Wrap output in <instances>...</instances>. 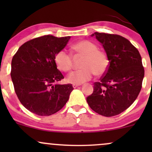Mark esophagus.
Wrapping results in <instances>:
<instances>
[{"label": "esophagus", "instance_id": "1", "mask_svg": "<svg viewBox=\"0 0 152 152\" xmlns=\"http://www.w3.org/2000/svg\"><path fill=\"white\" fill-rule=\"evenodd\" d=\"M81 86V85H80V84H76V83H74V84H73V87H74V88H76V87H78V86Z\"/></svg>", "mask_w": 152, "mask_h": 152}]
</instances>
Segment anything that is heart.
<instances>
[{
    "instance_id": "heart-1",
    "label": "heart",
    "mask_w": 152,
    "mask_h": 152,
    "mask_svg": "<svg viewBox=\"0 0 152 152\" xmlns=\"http://www.w3.org/2000/svg\"><path fill=\"white\" fill-rule=\"evenodd\" d=\"M73 50L78 55L83 56L81 66L82 69L74 71L68 76V81L72 83H83L89 81L94 74L104 76L109 69V61L105 52L98 49V46L91 41L83 40L75 43ZM54 61L59 70L68 72L73 68L72 56L65 50L56 53Z\"/></svg>"
}]
</instances>
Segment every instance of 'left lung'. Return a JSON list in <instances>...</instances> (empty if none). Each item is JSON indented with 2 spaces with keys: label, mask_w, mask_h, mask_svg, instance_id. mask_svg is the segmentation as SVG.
I'll return each mask as SVG.
<instances>
[{
  "label": "left lung",
  "mask_w": 152,
  "mask_h": 152,
  "mask_svg": "<svg viewBox=\"0 0 152 152\" xmlns=\"http://www.w3.org/2000/svg\"><path fill=\"white\" fill-rule=\"evenodd\" d=\"M109 61L107 72L94 83L86 98L91 109L102 116H114L133 104L142 89L144 69L137 48L123 36L95 32Z\"/></svg>",
  "instance_id": "1"
}]
</instances>
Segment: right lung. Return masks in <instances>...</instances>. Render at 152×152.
Instances as JSON below:
<instances>
[{
  "mask_svg": "<svg viewBox=\"0 0 152 152\" xmlns=\"http://www.w3.org/2000/svg\"><path fill=\"white\" fill-rule=\"evenodd\" d=\"M70 36H43L22 45L11 62V79L20 103L31 112L50 116L64 107L72 84H58L64 76L54 61L56 53L65 48Z\"/></svg>",
  "mask_w": 152,
  "mask_h": 152,
  "instance_id": "obj_1",
  "label": "right lung"
}]
</instances>
